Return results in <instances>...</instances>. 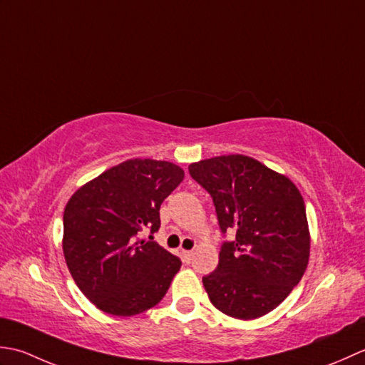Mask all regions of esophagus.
I'll use <instances>...</instances> for the list:
<instances>
[{
	"label": "esophagus",
	"instance_id": "34e87169",
	"mask_svg": "<svg viewBox=\"0 0 365 365\" xmlns=\"http://www.w3.org/2000/svg\"><path fill=\"white\" fill-rule=\"evenodd\" d=\"M181 254H182V257H184V259H185V262H190V259H192V255H193V250H182L181 252Z\"/></svg>",
	"mask_w": 365,
	"mask_h": 365
}]
</instances>
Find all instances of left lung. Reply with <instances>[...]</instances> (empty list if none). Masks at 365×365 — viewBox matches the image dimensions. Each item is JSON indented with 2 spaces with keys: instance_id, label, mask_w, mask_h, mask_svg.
I'll return each mask as SVG.
<instances>
[{
  "instance_id": "8db88e82",
  "label": "left lung",
  "mask_w": 365,
  "mask_h": 365,
  "mask_svg": "<svg viewBox=\"0 0 365 365\" xmlns=\"http://www.w3.org/2000/svg\"><path fill=\"white\" fill-rule=\"evenodd\" d=\"M190 176L211 193L224 242L203 285L215 309L255 319L276 309L309 263L310 232L299 189L285 175L244 154L193 162Z\"/></svg>"
}]
</instances>
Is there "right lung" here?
Here are the masks:
<instances>
[{
    "label": "right lung",
    "instance_id": "add662e5",
    "mask_svg": "<svg viewBox=\"0 0 365 365\" xmlns=\"http://www.w3.org/2000/svg\"><path fill=\"white\" fill-rule=\"evenodd\" d=\"M182 180L184 170L172 162L129 159L69 198L63 215L66 264L99 310L132 317L165 296L181 259L138 235L158 232L160 205Z\"/></svg>",
    "mask_w": 365,
    "mask_h": 365
}]
</instances>
